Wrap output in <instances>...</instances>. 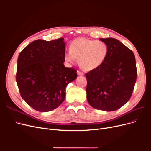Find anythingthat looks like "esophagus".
I'll use <instances>...</instances> for the list:
<instances>
[{
	"instance_id": "obj_1",
	"label": "esophagus",
	"mask_w": 151,
	"mask_h": 151,
	"mask_svg": "<svg viewBox=\"0 0 151 151\" xmlns=\"http://www.w3.org/2000/svg\"><path fill=\"white\" fill-rule=\"evenodd\" d=\"M77 74L79 75V76H84V72H82V71L77 70Z\"/></svg>"
}]
</instances>
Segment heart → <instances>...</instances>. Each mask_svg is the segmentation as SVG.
<instances>
[{
	"mask_svg": "<svg viewBox=\"0 0 151 151\" xmlns=\"http://www.w3.org/2000/svg\"><path fill=\"white\" fill-rule=\"evenodd\" d=\"M108 45L103 41L78 38L70 44V51L65 53V60L70 63L79 59L80 66L86 71L97 69L108 58Z\"/></svg>",
	"mask_w": 151,
	"mask_h": 151,
	"instance_id": "b5f03b06",
	"label": "heart"
}]
</instances>
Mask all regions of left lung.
<instances>
[{"label":"left lung","mask_w":151,"mask_h":151,"mask_svg":"<svg viewBox=\"0 0 151 151\" xmlns=\"http://www.w3.org/2000/svg\"><path fill=\"white\" fill-rule=\"evenodd\" d=\"M100 40L108 45L109 54L101 66L86 74L87 99L95 109L115 111L129 101L133 93L137 74L135 58L119 40Z\"/></svg>","instance_id":"8db88e82"}]
</instances>
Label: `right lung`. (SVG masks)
Wrapping results in <instances>:
<instances>
[{
  "label": "right lung",
  "instance_id": "1",
  "mask_svg": "<svg viewBox=\"0 0 151 151\" xmlns=\"http://www.w3.org/2000/svg\"><path fill=\"white\" fill-rule=\"evenodd\" d=\"M63 38L36 40L17 58L16 79L22 98L36 111L47 112L64 101L65 88L77 78V70L66 67Z\"/></svg>",
  "mask_w": 151,
  "mask_h": 151
}]
</instances>
